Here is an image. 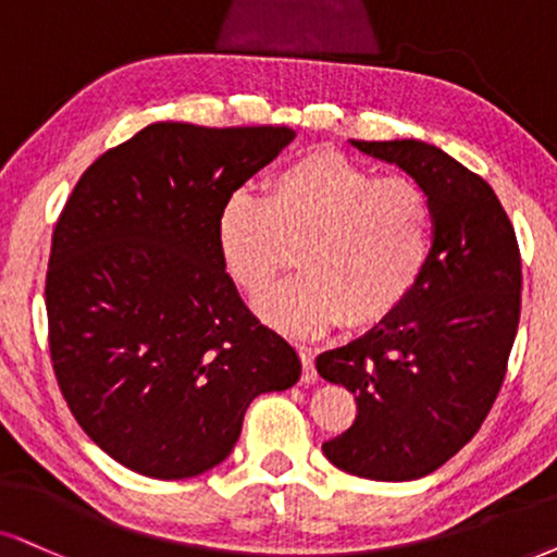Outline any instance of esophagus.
Here are the masks:
<instances>
[{
	"mask_svg": "<svg viewBox=\"0 0 557 557\" xmlns=\"http://www.w3.org/2000/svg\"><path fill=\"white\" fill-rule=\"evenodd\" d=\"M300 362H302V383H315L319 380V372H315V362L311 349H300Z\"/></svg>",
	"mask_w": 557,
	"mask_h": 557,
	"instance_id": "1",
	"label": "esophagus"
}]
</instances>
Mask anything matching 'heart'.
<instances>
[{
  "instance_id": "heart-1",
  "label": "heart",
  "mask_w": 557,
  "mask_h": 557,
  "mask_svg": "<svg viewBox=\"0 0 557 557\" xmlns=\"http://www.w3.org/2000/svg\"><path fill=\"white\" fill-rule=\"evenodd\" d=\"M231 277L262 295L290 264L298 274L259 302L274 326L321 334L344 321L368 329L404 306L424 277L434 246V208L408 177H377L334 149L280 166L267 195L236 189L215 218Z\"/></svg>"
}]
</instances>
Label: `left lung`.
Wrapping results in <instances>:
<instances>
[{"label":"left lung","mask_w":557,"mask_h":557,"mask_svg":"<svg viewBox=\"0 0 557 557\" xmlns=\"http://www.w3.org/2000/svg\"><path fill=\"white\" fill-rule=\"evenodd\" d=\"M426 189L434 208L429 267L404 306L315 370L355 393L347 432L323 442L344 473L417 481L460 453L502 391L522 311V257L485 180L424 140H351Z\"/></svg>","instance_id":"8db88e82"}]
</instances>
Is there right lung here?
<instances>
[{
    "label": "right lung",
    "instance_id": "obj_1",
    "mask_svg": "<svg viewBox=\"0 0 557 557\" xmlns=\"http://www.w3.org/2000/svg\"><path fill=\"white\" fill-rule=\"evenodd\" d=\"M295 138L285 125L153 123L104 151L53 228L48 347L74 419L159 481L223 462L259 393L300 360L246 308L215 242L223 200Z\"/></svg>",
    "mask_w": 557,
    "mask_h": 557
}]
</instances>
